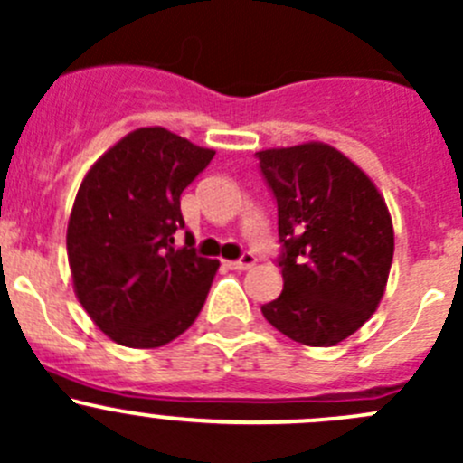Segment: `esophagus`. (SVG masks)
I'll return each instance as SVG.
<instances>
[{
  "instance_id": "1",
  "label": "esophagus",
  "mask_w": 463,
  "mask_h": 463,
  "mask_svg": "<svg viewBox=\"0 0 463 463\" xmlns=\"http://www.w3.org/2000/svg\"><path fill=\"white\" fill-rule=\"evenodd\" d=\"M253 264H255V255L253 253H244L240 260L226 261L228 269H232V270H246V269H250Z\"/></svg>"
}]
</instances>
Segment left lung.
Returning a JSON list of instances; mask_svg holds the SVG:
<instances>
[{
  "mask_svg": "<svg viewBox=\"0 0 463 463\" xmlns=\"http://www.w3.org/2000/svg\"><path fill=\"white\" fill-rule=\"evenodd\" d=\"M260 170L278 202L284 288L261 314L309 347L361 329L385 293L394 255L390 210L374 181L326 143L261 149Z\"/></svg>",
  "mask_w": 463,
  "mask_h": 463,
  "instance_id": "1",
  "label": "left lung"
}]
</instances>
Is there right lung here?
<instances>
[{
  "label": "right lung",
  "instance_id": "add662e5",
  "mask_svg": "<svg viewBox=\"0 0 463 463\" xmlns=\"http://www.w3.org/2000/svg\"><path fill=\"white\" fill-rule=\"evenodd\" d=\"M214 156L165 128H141L91 165L73 202L67 255L73 291L114 343L152 349L202 311L217 260L175 249L181 193Z\"/></svg>",
  "mask_w": 463,
  "mask_h": 463
}]
</instances>
